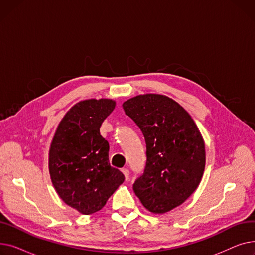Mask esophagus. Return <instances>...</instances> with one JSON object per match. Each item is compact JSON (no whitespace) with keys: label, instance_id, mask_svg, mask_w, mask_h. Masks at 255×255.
<instances>
[{"label":"esophagus","instance_id":"esophagus-1","mask_svg":"<svg viewBox=\"0 0 255 255\" xmlns=\"http://www.w3.org/2000/svg\"><path fill=\"white\" fill-rule=\"evenodd\" d=\"M122 172L124 173L125 179L128 180V179H129V170H128V168H123V169H122Z\"/></svg>","mask_w":255,"mask_h":255}]
</instances>
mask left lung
<instances>
[{
    "label": "left lung",
    "instance_id": "1",
    "mask_svg": "<svg viewBox=\"0 0 255 255\" xmlns=\"http://www.w3.org/2000/svg\"><path fill=\"white\" fill-rule=\"evenodd\" d=\"M123 109L142 132L146 148L144 170L133 190L150 212L166 213L182 205L202 180L206 163L202 134L190 115L163 95L133 97Z\"/></svg>",
    "mask_w": 255,
    "mask_h": 255
}]
</instances>
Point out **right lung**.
I'll use <instances>...</instances> for the list:
<instances>
[{
    "mask_svg": "<svg viewBox=\"0 0 255 255\" xmlns=\"http://www.w3.org/2000/svg\"><path fill=\"white\" fill-rule=\"evenodd\" d=\"M111 99L80 101L65 115L49 149V173L64 202L85 215L101 210L125 177L111 166L110 144L100 134L115 110Z\"/></svg>",
    "mask_w": 255,
    "mask_h": 255,
    "instance_id": "add662e5",
    "label": "right lung"
}]
</instances>
